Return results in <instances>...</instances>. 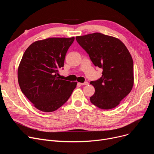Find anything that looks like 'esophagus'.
I'll use <instances>...</instances> for the list:
<instances>
[{
	"label": "esophagus",
	"mask_w": 154,
	"mask_h": 154,
	"mask_svg": "<svg viewBox=\"0 0 154 154\" xmlns=\"http://www.w3.org/2000/svg\"><path fill=\"white\" fill-rule=\"evenodd\" d=\"M80 85H88V82H84V83H79Z\"/></svg>",
	"instance_id": "esophagus-1"
}]
</instances>
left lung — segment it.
<instances>
[{
  "instance_id": "left-lung-1",
  "label": "left lung",
  "mask_w": 154,
  "mask_h": 154,
  "mask_svg": "<svg viewBox=\"0 0 154 154\" xmlns=\"http://www.w3.org/2000/svg\"><path fill=\"white\" fill-rule=\"evenodd\" d=\"M95 66L102 69V77L90 82L95 89L92 103L101 109L115 108L131 92L134 85V63L124 44L100 33L76 37Z\"/></svg>"
}]
</instances>
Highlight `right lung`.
Returning <instances> with one entry per match:
<instances>
[{
  "instance_id": "obj_1",
  "label": "right lung",
  "mask_w": 154,
  "mask_h": 154,
  "mask_svg": "<svg viewBox=\"0 0 154 154\" xmlns=\"http://www.w3.org/2000/svg\"><path fill=\"white\" fill-rule=\"evenodd\" d=\"M75 38H48L32 43L24 52L18 69L22 93L39 110L51 112L70 97L77 82L59 79L65 57Z\"/></svg>"
}]
</instances>
